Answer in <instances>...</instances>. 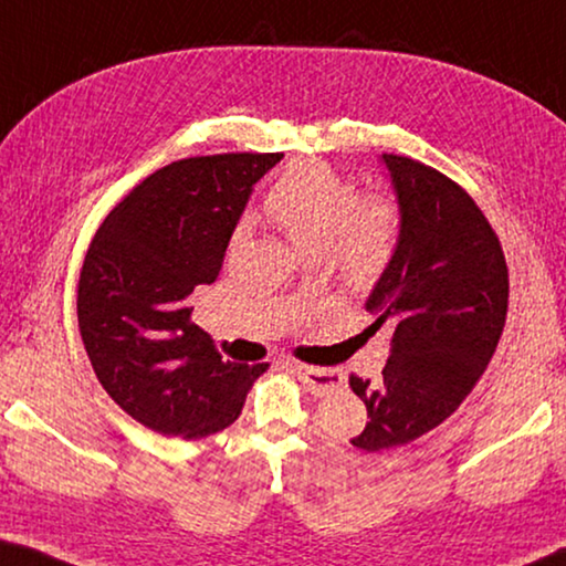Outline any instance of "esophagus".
Segmentation results:
<instances>
[{"label": "esophagus", "instance_id": "obj_1", "mask_svg": "<svg viewBox=\"0 0 566 566\" xmlns=\"http://www.w3.org/2000/svg\"><path fill=\"white\" fill-rule=\"evenodd\" d=\"M290 369L294 371L296 377L304 381V387L312 391L314 397H324V395H332V391H337L344 385V375L342 371H334V369H319V367H306V364L300 361H292Z\"/></svg>", "mask_w": 566, "mask_h": 566}]
</instances>
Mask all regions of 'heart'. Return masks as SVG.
Wrapping results in <instances>:
<instances>
[{
	"instance_id": "b5f03b06",
	"label": "heart",
	"mask_w": 566,
	"mask_h": 566,
	"mask_svg": "<svg viewBox=\"0 0 566 566\" xmlns=\"http://www.w3.org/2000/svg\"><path fill=\"white\" fill-rule=\"evenodd\" d=\"M264 212L306 256H324L354 286L375 284L395 260L399 207L387 195L359 197L357 185L324 161H296L264 197ZM244 229L234 232V242Z\"/></svg>"
}]
</instances>
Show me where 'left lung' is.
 <instances>
[{"label": "left lung", "mask_w": 566, "mask_h": 566, "mask_svg": "<svg viewBox=\"0 0 566 566\" xmlns=\"http://www.w3.org/2000/svg\"><path fill=\"white\" fill-rule=\"evenodd\" d=\"M399 205L395 260L367 310L391 329L381 379L349 377L367 427L352 439L364 452L401 447L454 415L502 337L510 272L500 237L467 191L442 171L381 155Z\"/></svg>", "instance_id": "1"}]
</instances>
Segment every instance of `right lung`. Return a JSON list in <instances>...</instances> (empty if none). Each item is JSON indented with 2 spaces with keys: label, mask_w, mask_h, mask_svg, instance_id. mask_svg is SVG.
Returning <instances> with one entry per match:
<instances>
[{
  "label": "right lung",
  "mask_w": 566,
  "mask_h": 566,
  "mask_svg": "<svg viewBox=\"0 0 566 566\" xmlns=\"http://www.w3.org/2000/svg\"><path fill=\"white\" fill-rule=\"evenodd\" d=\"M284 155H212L161 167L112 209L84 256L76 317L104 391L165 437L202 439L242 415L270 364L224 361L189 319L252 187Z\"/></svg>",
  "instance_id": "obj_1"
}]
</instances>
